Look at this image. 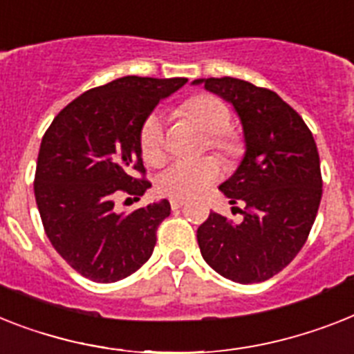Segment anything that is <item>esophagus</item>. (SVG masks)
<instances>
[{
	"mask_svg": "<svg viewBox=\"0 0 354 354\" xmlns=\"http://www.w3.org/2000/svg\"><path fill=\"white\" fill-rule=\"evenodd\" d=\"M185 200H182V198H172L171 200V207L172 209H180V207L185 205Z\"/></svg>",
	"mask_w": 354,
	"mask_h": 354,
	"instance_id": "esophagus-1",
	"label": "esophagus"
}]
</instances>
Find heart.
<instances>
[{
  "mask_svg": "<svg viewBox=\"0 0 354 354\" xmlns=\"http://www.w3.org/2000/svg\"><path fill=\"white\" fill-rule=\"evenodd\" d=\"M178 116L191 122L207 134V147L218 156L232 162L243 152L242 138L232 131V112L225 103L211 94H196L180 103ZM140 151L143 160L156 165L165 156V136L158 114H149L140 127ZM220 178V165L214 158L196 162H172L158 176V191L171 198H194Z\"/></svg>",
  "mask_w": 354,
  "mask_h": 354,
  "instance_id": "1",
  "label": "heart"
}]
</instances>
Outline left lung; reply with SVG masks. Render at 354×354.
<instances>
[{
    "label": "left lung",
    "mask_w": 354,
    "mask_h": 354,
    "mask_svg": "<svg viewBox=\"0 0 354 354\" xmlns=\"http://www.w3.org/2000/svg\"><path fill=\"white\" fill-rule=\"evenodd\" d=\"M232 103L242 120L245 156L220 191L242 214L211 212L198 227L203 260L238 283L266 281L306 243L322 200L320 156L313 132L277 93L236 77L196 80Z\"/></svg>",
    "instance_id": "left-lung-1"
}]
</instances>
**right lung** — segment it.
Returning a JSON list of instances; mask_svg holds the SVG:
<instances>
[{
	"label": "right lung",
	"mask_w": 354,
	"mask_h": 354,
	"mask_svg": "<svg viewBox=\"0 0 354 354\" xmlns=\"http://www.w3.org/2000/svg\"><path fill=\"white\" fill-rule=\"evenodd\" d=\"M185 83V77H120L73 100L43 134L34 176L37 211L57 254L82 277L111 283L151 258L171 203L123 214L114 200L120 194L140 200L151 187L140 127L162 97Z\"/></svg>",
	"instance_id": "right-lung-1"
}]
</instances>
